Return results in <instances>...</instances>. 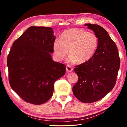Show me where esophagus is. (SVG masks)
I'll return each mask as SVG.
<instances>
[{
    "instance_id": "1",
    "label": "esophagus",
    "mask_w": 127,
    "mask_h": 127,
    "mask_svg": "<svg viewBox=\"0 0 127 127\" xmlns=\"http://www.w3.org/2000/svg\"><path fill=\"white\" fill-rule=\"evenodd\" d=\"M66 70L68 72H70L73 71V68L71 67V66L69 65H66Z\"/></svg>"
}]
</instances>
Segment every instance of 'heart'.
I'll return each mask as SVG.
<instances>
[{"mask_svg":"<svg viewBox=\"0 0 127 127\" xmlns=\"http://www.w3.org/2000/svg\"><path fill=\"white\" fill-rule=\"evenodd\" d=\"M98 44V38L94 33L80 29H71L63 32L61 38L54 41L53 48L58 61L65 58L69 50V61L82 64L94 57Z\"/></svg>","mask_w":127,"mask_h":127,"instance_id":"obj_1","label":"heart"}]
</instances>
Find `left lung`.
Returning a JSON list of instances; mask_svg holds the SVG:
<instances>
[{
  "mask_svg": "<svg viewBox=\"0 0 127 127\" xmlns=\"http://www.w3.org/2000/svg\"><path fill=\"white\" fill-rule=\"evenodd\" d=\"M93 31L98 40L94 57L74 68L78 82L73 87L74 96L85 103L100 100L114 87L120 67L119 53L107 32L98 25H85Z\"/></svg>",
  "mask_w": 127,
  "mask_h": 127,
  "instance_id": "1",
  "label": "left lung"
}]
</instances>
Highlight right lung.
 <instances>
[{"mask_svg": "<svg viewBox=\"0 0 127 127\" xmlns=\"http://www.w3.org/2000/svg\"><path fill=\"white\" fill-rule=\"evenodd\" d=\"M53 29L31 26L13 43L7 58L10 87L27 102L40 105L52 97L65 65L53 61Z\"/></svg>", "mask_w": 127, "mask_h": 127, "instance_id": "add662e5", "label": "right lung"}]
</instances>
